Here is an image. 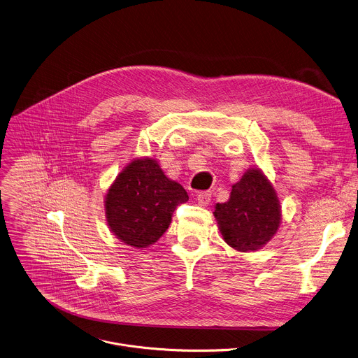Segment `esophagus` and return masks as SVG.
<instances>
[{
  "label": "esophagus",
  "mask_w": 358,
  "mask_h": 358,
  "mask_svg": "<svg viewBox=\"0 0 358 358\" xmlns=\"http://www.w3.org/2000/svg\"><path fill=\"white\" fill-rule=\"evenodd\" d=\"M212 199V193L210 192H199L196 194V201L201 206H208Z\"/></svg>",
  "instance_id": "34e87169"
}]
</instances>
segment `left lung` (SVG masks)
<instances>
[{
	"mask_svg": "<svg viewBox=\"0 0 358 358\" xmlns=\"http://www.w3.org/2000/svg\"><path fill=\"white\" fill-rule=\"evenodd\" d=\"M224 242L239 252H256L275 234L282 222L280 202L260 169H249L231 186L229 201L213 212Z\"/></svg>",
	"mask_w": 358,
	"mask_h": 358,
	"instance_id": "obj_1",
	"label": "left lung"
}]
</instances>
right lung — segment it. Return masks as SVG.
I'll use <instances>...</instances> for the list:
<instances>
[{"mask_svg":"<svg viewBox=\"0 0 358 358\" xmlns=\"http://www.w3.org/2000/svg\"><path fill=\"white\" fill-rule=\"evenodd\" d=\"M187 192L171 180L155 159H135L110 185L105 196L106 222L125 245L143 249L159 241Z\"/></svg>","mask_w":358,"mask_h":358,"instance_id":"1","label":"right lung"}]
</instances>
